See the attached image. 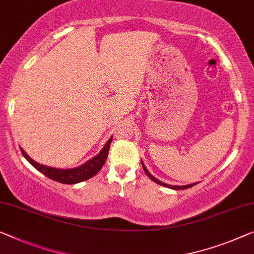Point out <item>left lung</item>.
<instances>
[{"instance_id":"8db88e82","label":"left lung","mask_w":254,"mask_h":254,"mask_svg":"<svg viewBox=\"0 0 254 254\" xmlns=\"http://www.w3.org/2000/svg\"><path fill=\"white\" fill-rule=\"evenodd\" d=\"M140 161H142V160H140ZM142 166H143V169H144V171H145V174L147 175V176H149L152 181L153 182H155L157 183V184H159V185H161V186H165V187H168V189H171V190H186V189H190V187H192V186H194V185H196L197 183H193V184H189V185H184V186H177V185H168V184H166V183H163V182H161V181H159V179H157L155 178L154 176H152V175L149 173V170L146 169V167L144 166V163H143V161H142Z\"/></svg>"}]
</instances>
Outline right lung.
<instances>
[{
  "mask_svg": "<svg viewBox=\"0 0 254 254\" xmlns=\"http://www.w3.org/2000/svg\"><path fill=\"white\" fill-rule=\"evenodd\" d=\"M112 142V136L105 145L103 146V149L100 151V153L95 155L94 158L89 159L88 161H86L83 165L76 168H67V169H60V168H53V167H48L44 165H41L29 157L28 154L26 153L22 149V155L26 158L27 161H28L30 165H32L34 168L40 171V173L44 174L46 177H49L50 179H53V181L62 183V184H77V183L87 181V179L92 178L93 176L99 173L101 170V168L103 167L105 160L108 158L109 154V149H110V144Z\"/></svg>",
  "mask_w": 254,
  "mask_h": 254,
  "instance_id": "1",
  "label": "right lung"
}]
</instances>
